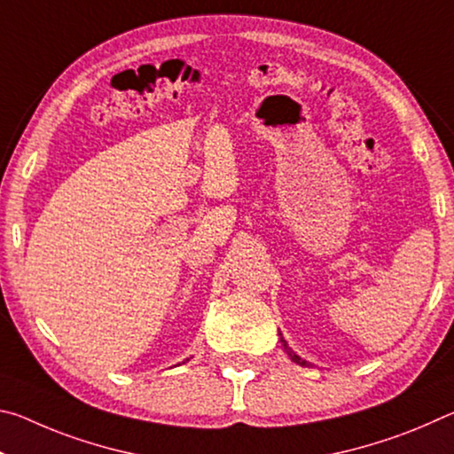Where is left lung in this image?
<instances>
[{
	"mask_svg": "<svg viewBox=\"0 0 454 454\" xmlns=\"http://www.w3.org/2000/svg\"><path fill=\"white\" fill-rule=\"evenodd\" d=\"M278 336H280L282 348H284V350H286V355L290 356V360H292V363H296V364H301V366H312L310 363H306V360H304V358H301V356H298V355H296V352H294V350H292V348L288 347V342H286V340H284V336H282V333H280V330H278Z\"/></svg>",
	"mask_w": 454,
	"mask_h": 454,
	"instance_id": "1",
	"label": "left lung"
}]
</instances>
